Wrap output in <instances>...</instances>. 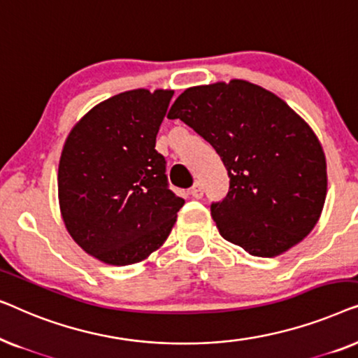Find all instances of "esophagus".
I'll list each match as a JSON object with an SVG mask.
<instances>
[{"instance_id": "esophagus-1", "label": "esophagus", "mask_w": 358, "mask_h": 358, "mask_svg": "<svg viewBox=\"0 0 358 358\" xmlns=\"http://www.w3.org/2000/svg\"><path fill=\"white\" fill-rule=\"evenodd\" d=\"M190 195H192V197H195V199H202L203 197V187H202V184L200 182H195L192 187H190Z\"/></svg>"}]
</instances>
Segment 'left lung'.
Returning <instances> with one entry per match:
<instances>
[{
  "label": "left lung",
  "instance_id": "left-lung-1",
  "mask_svg": "<svg viewBox=\"0 0 358 358\" xmlns=\"http://www.w3.org/2000/svg\"><path fill=\"white\" fill-rule=\"evenodd\" d=\"M213 146L229 190L212 217L227 241L275 257L311 233L324 207V151L280 97L243 80L185 90L169 109Z\"/></svg>",
  "mask_w": 358,
  "mask_h": 358
}]
</instances>
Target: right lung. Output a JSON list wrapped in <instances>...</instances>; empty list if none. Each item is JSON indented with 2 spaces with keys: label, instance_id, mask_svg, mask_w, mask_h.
Wrapping results in <instances>:
<instances>
[{
  "label": "right lung",
  "instance_id": "right-lung-1",
  "mask_svg": "<svg viewBox=\"0 0 358 358\" xmlns=\"http://www.w3.org/2000/svg\"><path fill=\"white\" fill-rule=\"evenodd\" d=\"M174 91L120 92L87 112L58 164V200L71 238L110 266L143 261L169 236L184 199L169 189L156 135Z\"/></svg>",
  "mask_w": 358,
  "mask_h": 358
}]
</instances>
